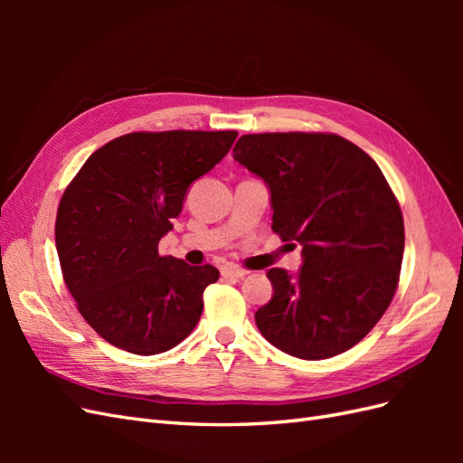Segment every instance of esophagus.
<instances>
[{"label":"esophagus","instance_id":"34e87169","mask_svg":"<svg viewBox=\"0 0 463 463\" xmlns=\"http://www.w3.org/2000/svg\"><path fill=\"white\" fill-rule=\"evenodd\" d=\"M249 272L243 269H237V266H228V269L222 270V276L226 278H245Z\"/></svg>","mask_w":463,"mask_h":463}]
</instances>
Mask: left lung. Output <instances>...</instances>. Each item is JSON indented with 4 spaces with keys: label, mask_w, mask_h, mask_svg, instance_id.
Masks as SVG:
<instances>
[{
    "label": "left lung",
    "mask_w": 463,
    "mask_h": 463,
    "mask_svg": "<svg viewBox=\"0 0 463 463\" xmlns=\"http://www.w3.org/2000/svg\"><path fill=\"white\" fill-rule=\"evenodd\" d=\"M233 160L269 187L272 230L301 245L296 274L266 272L260 334L299 359L347 352L388 309L402 269L403 218L381 167L326 133L243 135Z\"/></svg>",
    "instance_id": "8db88e82"
}]
</instances>
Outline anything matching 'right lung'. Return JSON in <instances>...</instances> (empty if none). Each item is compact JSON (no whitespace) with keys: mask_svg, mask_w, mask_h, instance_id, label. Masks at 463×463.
Wrapping results in <instances>:
<instances>
[{"mask_svg":"<svg viewBox=\"0 0 463 463\" xmlns=\"http://www.w3.org/2000/svg\"><path fill=\"white\" fill-rule=\"evenodd\" d=\"M237 131L129 133L80 167L55 218V247L79 313L102 338L135 355L184 342L220 272L160 257L158 243L189 185L230 152Z\"/></svg>","mask_w":463,"mask_h":463,"instance_id":"1","label":"right lung"}]
</instances>
